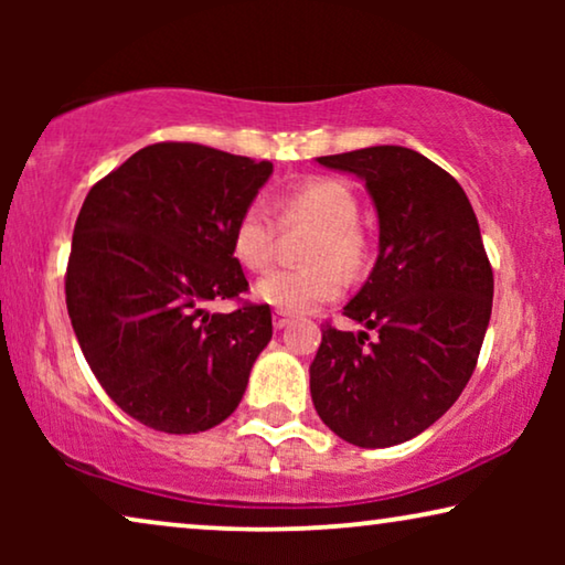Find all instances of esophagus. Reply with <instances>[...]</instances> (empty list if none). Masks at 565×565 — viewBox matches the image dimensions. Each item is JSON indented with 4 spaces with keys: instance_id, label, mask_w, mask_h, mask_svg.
<instances>
[{
    "instance_id": "1",
    "label": "esophagus",
    "mask_w": 565,
    "mask_h": 565,
    "mask_svg": "<svg viewBox=\"0 0 565 565\" xmlns=\"http://www.w3.org/2000/svg\"><path fill=\"white\" fill-rule=\"evenodd\" d=\"M290 319L292 316L288 313V311H280V308H277V311L273 313V323H275V329H285L290 323Z\"/></svg>"
}]
</instances>
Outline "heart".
I'll return each instance as SVG.
<instances>
[{"label": "heart", "instance_id": "b5f03b06", "mask_svg": "<svg viewBox=\"0 0 565 565\" xmlns=\"http://www.w3.org/2000/svg\"><path fill=\"white\" fill-rule=\"evenodd\" d=\"M277 221L285 228L316 226L308 238L303 267H280L259 277L254 296L288 313L337 300L344 290V273L360 275L367 267V238L360 228V200L337 177H306L275 200ZM231 249L246 269H265L277 254V223L262 203L246 205L231 231Z\"/></svg>", "mask_w": 565, "mask_h": 565}]
</instances>
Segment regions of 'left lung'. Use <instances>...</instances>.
I'll list each match as a JSON object with an SVG mask.
<instances>
[{
	"mask_svg": "<svg viewBox=\"0 0 565 565\" xmlns=\"http://www.w3.org/2000/svg\"><path fill=\"white\" fill-rule=\"evenodd\" d=\"M319 164L365 180L381 254L344 306L347 319L377 337L323 323L313 406L350 445H401L431 427L473 375L491 319V262L458 180L419 151L370 146Z\"/></svg>",
	"mask_w": 565,
	"mask_h": 565,
	"instance_id": "left-lung-1",
	"label": "left lung"
}]
</instances>
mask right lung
Here are the masks:
<instances>
[{"label": "right lung", "instance_id": "add662e5", "mask_svg": "<svg viewBox=\"0 0 565 565\" xmlns=\"http://www.w3.org/2000/svg\"><path fill=\"white\" fill-rule=\"evenodd\" d=\"M269 161L203 143L136 151L84 200L66 265V308L84 360L128 416L167 435L221 424L273 339L267 303H249L231 231ZM211 299H238L211 315Z\"/></svg>", "mask_w": 565, "mask_h": 565}]
</instances>
